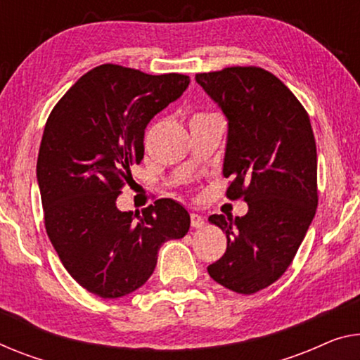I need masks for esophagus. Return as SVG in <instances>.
Instances as JSON below:
<instances>
[{"instance_id":"34e87169","label":"esophagus","mask_w":360,"mask_h":360,"mask_svg":"<svg viewBox=\"0 0 360 360\" xmlns=\"http://www.w3.org/2000/svg\"><path fill=\"white\" fill-rule=\"evenodd\" d=\"M191 226L195 229H200L205 226V219H203L202 214L198 213H191Z\"/></svg>"}]
</instances>
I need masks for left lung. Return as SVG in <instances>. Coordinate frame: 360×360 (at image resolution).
I'll return each instance as SVG.
<instances>
[{"instance_id": "left-lung-1", "label": "left lung", "mask_w": 360, "mask_h": 360, "mask_svg": "<svg viewBox=\"0 0 360 360\" xmlns=\"http://www.w3.org/2000/svg\"><path fill=\"white\" fill-rule=\"evenodd\" d=\"M228 121L223 176L244 217L212 214L228 248L207 268L221 286L254 294L275 283L296 255L317 210V147L307 111L262 68H226L195 76Z\"/></svg>"}]
</instances>
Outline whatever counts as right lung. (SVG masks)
I'll return each mask as SVG.
<instances>
[{
  "label": "right lung",
  "instance_id": "add662e5",
  "mask_svg": "<svg viewBox=\"0 0 360 360\" xmlns=\"http://www.w3.org/2000/svg\"><path fill=\"white\" fill-rule=\"evenodd\" d=\"M191 79L101 64L58 101L43 131L37 181L45 228L69 275L103 299L146 284L158 250L189 231L191 217L173 198L121 212L116 198L143 158L152 117L178 100Z\"/></svg>",
  "mask_w": 360,
  "mask_h": 360
}]
</instances>
